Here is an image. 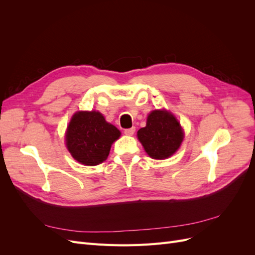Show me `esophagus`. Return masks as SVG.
I'll list each match as a JSON object with an SVG mask.
<instances>
[{
	"label": "esophagus",
	"mask_w": 255,
	"mask_h": 255,
	"mask_svg": "<svg viewBox=\"0 0 255 255\" xmlns=\"http://www.w3.org/2000/svg\"><path fill=\"white\" fill-rule=\"evenodd\" d=\"M134 133H135V127L130 128H126V129H125V134H126V135L130 136V135H133Z\"/></svg>",
	"instance_id": "esophagus-1"
}]
</instances>
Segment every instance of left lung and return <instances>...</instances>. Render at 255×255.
I'll use <instances>...</instances> for the list:
<instances>
[{"instance_id":"1","label":"left lung","mask_w":255,"mask_h":255,"mask_svg":"<svg viewBox=\"0 0 255 255\" xmlns=\"http://www.w3.org/2000/svg\"><path fill=\"white\" fill-rule=\"evenodd\" d=\"M145 152L154 159H165L180 148L183 129L174 116L166 111H153L146 126L137 132Z\"/></svg>"}]
</instances>
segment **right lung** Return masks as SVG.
I'll return each mask as SVG.
<instances>
[{
    "mask_svg": "<svg viewBox=\"0 0 255 255\" xmlns=\"http://www.w3.org/2000/svg\"><path fill=\"white\" fill-rule=\"evenodd\" d=\"M119 136L120 130L99 112H79L69 123L66 144L79 163L96 166L107 158L112 143Z\"/></svg>",
    "mask_w": 255,
    "mask_h": 255,
    "instance_id": "add662e5",
    "label": "right lung"
}]
</instances>
